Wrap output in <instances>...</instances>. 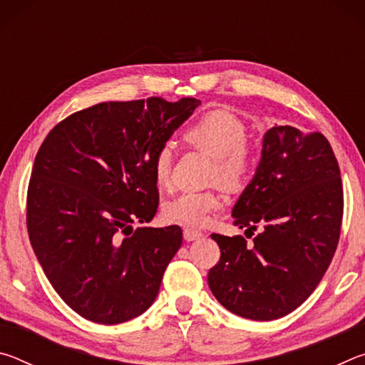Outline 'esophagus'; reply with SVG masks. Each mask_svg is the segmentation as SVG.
Segmentation results:
<instances>
[{"instance_id": "esophagus-1", "label": "esophagus", "mask_w": 365, "mask_h": 365, "mask_svg": "<svg viewBox=\"0 0 365 365\" xmlns=\"http://www.w3.org/2000/svg\"><path fill=\"white\" fill-rule=\"evenodd\" d=\"M202 237V232L200 230H195V228H183V238L187 240V242H195V240L201 238Z\"/></svg>"}]
</instances>
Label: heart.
Here are the masks:
<instances>
[{"label": "heart", "instance_id": "1", "mask_svg": "<svg viewBox=\"0 0 365 365\" xmlns=\"http://www.w3.org/2000/svg\"><path fill=\"white\" fill-rule=\"evenodd\" d=\"M246 138L248 132L245 123L224 110L206 114L183 132V140L190 146L212 158L209 180L217 182L228 190L242 188L255 169V154ZM172 163V148L163 145L154 154L151 164L153 180L160 190L170 185ZM220 207L222 197L212 190L187 191L164 202L163 217L169 224L205 227Z\"/></svg>", "mask_w": 365, "mask_h": 365}]
</instances>
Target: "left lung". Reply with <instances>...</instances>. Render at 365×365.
I'll list each match as a JSON object with an SVG mask.
<instances>
[{"mask_svg": "<svg viewBox=\"0 0 365 365\" xmlns=\"http://www.w3.org/2000/svg\"><path fill=\"white\" fill-rule=\"evenodd\" d=\"M232 215L246 233L259 225L262 232L251 246L242 235H211L220 261L209 270V288L240 317L287 316L322 280L341 232L343 185L329 140L292 125L272 127Z\"/></svg>", "mask_w": 365, "mask_h": 365, "instance_id": "obj_1", "label": "left lung"}]
</instances>
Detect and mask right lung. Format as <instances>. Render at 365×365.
<instances>
[{"mask_svg":"<svg viewBox=\"0 0 365 365\" xmlns=\"http://www.w3.org/2000/svg\"><path fill=\"white\" fill-rule=\"evenodd\" d=\"M200 104L158 96L95 104L61 120L36 153L30 243L56 293L91 322H127L156 299L182 228L132 224L156 214L154 154Z\"/></svg>","mask_w":365,"mask_h":365,"instance_id":"add662e5","label":"right lung"}]
</instances>
